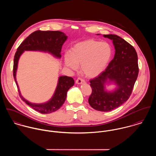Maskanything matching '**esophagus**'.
Here are the masks:
<instances>
[{"instance_id":"obj_1","label":"esophagus","mask_w":156,"mask_h":156,"mask_svg":"<svg viewBox=\"0 0 156 156\" xmlns=\"http://www.w3.org/2000/svg\"><path fill=\"white\" fill-rule=\"evenodd\" d=\"M84 82H85V80L83 79H82V78H80V77L77 78V80H76V83L77 84H79V85H80V84H82V83H83Z\"/></svg>"}]
</instances>
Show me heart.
Instances as JSON below:
<instances>
[{
    "instance_id": "1",
    "label": "heart",
    "mask_w": 156,
    "mask_h": 156,
    "mask_svg": "<svg viewBox=\"0 0 156 156\" xmlns=\"http://www.w3.org/2000/svg\"><path fill=\"white\" fill-rule=\"evenodd\" d=\"M112 54L111 46L108 43L88 40L76 44L71 53L65 54V64L73 70L81 65V71L85 76L95 77L108 66Z\"/></svg>"
}]
</instances>
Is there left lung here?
<instances>
[{
	"mask_svg": "<svg viewBox=\"0 0 156 156\" xmlns=\"http://www.w3.org/2000/svg\"><path fill=\"white\" fill-rule=\"evenodd\" d=\"M103 37L112 40L115 53L106 69L90 80L92 93L88 102L97 111L109 112L119 107L129 98L138 76L139 67L137 55L132 45L116 35ZM110 82L114 83L117 88L108 91L105 85Z\"/></svg>",
	"mask_w": 156,
	"mask_h": 156,
	"instance_id": "left-lung-1",
	"label": "left lung"
}]
</instances>
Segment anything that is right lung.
<instances>
[{
    "label": "right lung",
    "mask_w": 156,
    "mask_h": 156,
    "mask_svg": "<svg viewBox=\"0 0 156 156\" xmlns=\"http://www.w3.org/2000/svg\"><path fill=\"white\" fill-rule=\"evenodd\" d=\"M67 36L61 31L37 30L29 35L19 45L14 58L13 76L17 86L19 95L23 101L36 111L47 114L58 110L64 103L67 91L74 84V79L66 76H60L58 85L51 98L47 102L41 104L32 103L21 95L16 80V72L18 62L24 51H40L48 52L57 58H61L62 46L67 40Z\"/></svg>",
    "instance_id": "add662e5"
}]
</instances>
